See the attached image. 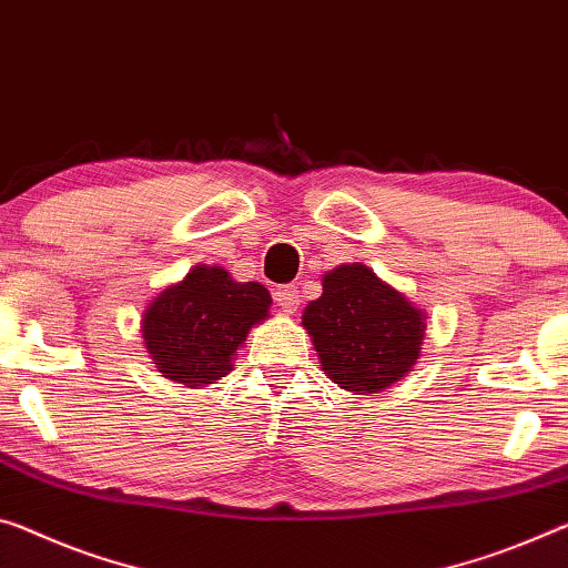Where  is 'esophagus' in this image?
<instances>
[{"label":"esophagus","instance_id":"1","mask_svg":"<svg viewBox=\"0 0 568 568\" xmlns=\"http://www.w3.org/2000/svg\"><path fill=\"white\" fill-rule=\"evenodd\" d=\"M274 300H276L278 307L292 314V312H296V307H300V290H296L294 284L278 286V290L274 292Z\"/></svg>","mask_w":568,"mask_h":568}]
</instances>
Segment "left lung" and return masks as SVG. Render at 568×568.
Returning <instances> with one entry per match:
<instances>
[{"mask_svg":"<svg viewBox=\"0 0 568 568\" xmlns=\"http://www.w3.org/2000/svg\"><path fill=\"white\" fill-rule=\"evenodd\" d=\"M426 314L365 264H343L322 276V296L302 325L322 371L353 394H378L404 378L422 353Z\"/></svg>","mask_w":568,"mask_h":568,"instance_id":"left-lung-1","label":"left lung"}]
</instances>
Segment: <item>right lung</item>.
<instances>
[{"instance_id":"right-lung-1","label":"right lung","mask_w":568,"mask_h":568,"mask_svg":"<svg viewBox=\"0 0 568 568\" xmlns=\"http://www.w3.org/2000/svg\"><path fill=\"white\" fill-rule=\"evenodd\" d=\"M272 294L258 282H233L223 266L200 264L152 300L142 317L146 353L187 388L207 386L233 371L248 329L264 322Z\"/></svg>"}]
</instances>
